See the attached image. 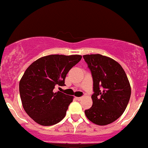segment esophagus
Masks as SVG:
<instances>
[{"mask_svg":"<svg viewBox=\"0 0 148 148\" xmlns=\"http://www.w3.org/2000/svg\"><path fill=\"white\" fill-rule=\"evenodd\" d=\"M82 97H76V99L77 100H78V101H80V100H81L82 99Z\"/></svg>","mask_w":148,"mask_h":148,"instance_id":"1","label":"esophagus"}]
</instances>
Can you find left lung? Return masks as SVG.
Instances as JSON below:
<instances>
[{"label": "left lung", "mask_w": 148, "mask_h": 148, "mask_svg": "<svg viewBox=\"0 0 148 148\" xmlns=\"http://www.w3.org/2000/svg\"><path fill=\"white\" fill-rule=\"evenodd\" d=\"M93 80V104L85 111L87 118L97 125L115 121L124 112L131 89L124 70L112 58L100 54L84 55Z\"/></svg>", "instance_id": "left-lung-1"}]
</instances>
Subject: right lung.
I'll return each mask as SVG.
<instances>
[{"mask_svg": "<svg viewBox=\"0 0 148 148\" xmlns=\"http://www.w3.org/2000/svg\"><path fill=\"white\" fill-rule=\"evenodd\" d=\"M80 55H49L32 63L20 81L25 111L42 125L56 124L65 117L73 97L54 88L64 86L68 71L80 61Z\"/></svg>", "mask_w": 148, "mask_h": 148, "instance_id": "obj_1", "label": "right lung"}]
</instances>
